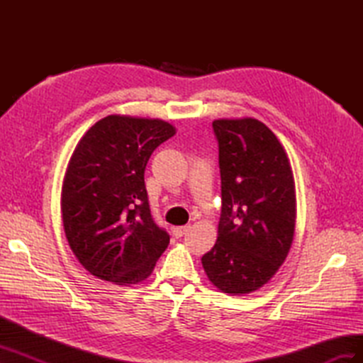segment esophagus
<instances>
[{
	"instance_id": "34e87169",
	"label": "esophagus",
	"mask_w": 363,
	"mask_h": 363,
	"mask_svg": "<svg viewBox=\"0 0 363 363\" xmlns=\"http://www.w3.org/2000/svg\"><path fill=\"white\" fill-rule=\"evenodd\" d=\"M189 230V225H180V227H174V230H172V235L175 236V238H182L186 232H188Z\"/></svg>"
}]
</instances>
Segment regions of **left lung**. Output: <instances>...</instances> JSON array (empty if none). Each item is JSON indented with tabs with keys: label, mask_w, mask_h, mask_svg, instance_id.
<instances>
[{
	"label": "left lung",
	"mask_w": 363,
	"mask_h": 363,
	"mask_svg": "<svg viewBox=\"0 0 363 363\" xmlns=\"http://www.w3.org/2000/svg\"><path fill=\"white\" fill-rule=\"evenodd\" d=\"M221 216L213 248L201 257L225 294L262 288L286 259L295 230V184L276 135L257 119H216Z\"/></svg>",
	"instance_id": "left-lung-1"
}]
</instances>
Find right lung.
<instances>
[{"mask_svg": "<svg viewBox=\"0 0 363 363\" xmlns=\"http://www.w3.org/2000/svg\"><path fill=\"white\" fill-rule=\"evenodd\" d=\"M175 128L160 119L108 115L77 145L65 174L62 218L75 257L92 276L145 280L169 244L151 215L145 167Z\"/></svg>", "mask_w": 363, "mask_h": 363, "instance_id": "add662e5", "label": "right lung"}]
</instances>
